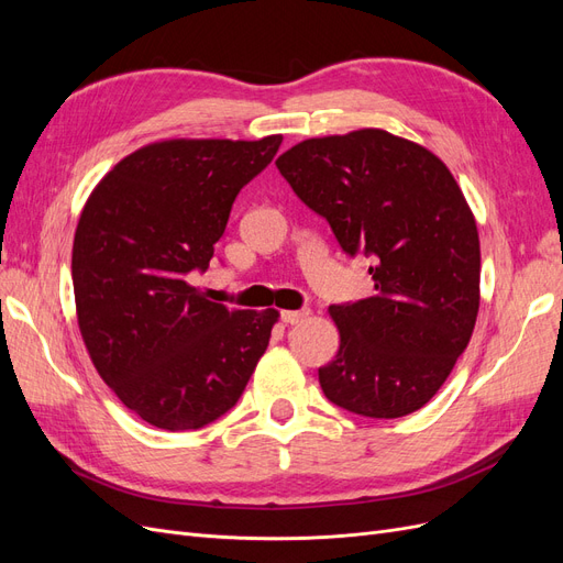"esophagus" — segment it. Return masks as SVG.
Returning <instances> with one entry per match:
<instances>
[{
    "label": "esophagus",
    "mask_w": 563,
    "mask_h": 563,
    "mask_svg": "<svg viewBox=\"0 0 563 563\" xmlns=\"http://www.w3.org/2000/svg\"><path fill=\"white\" fill-rule=\"evenodd\" d=\"M308 314H310L308 310H284L282 312V321L284 323H291V327H294V323H300Z\"/></svg>",
    "instance_id": "1"
}]
</instances>
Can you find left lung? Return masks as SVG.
<instances>
[{
    "mask_svg": "<svg viewBox=\"0 0 563 563\" xmlns=\"http://www.w3.org/2000/svg\"><path fill=\"white\" fill-rule=\"evenodd\" d=\"M277 168L340 249L373 261V296L329 308L340 347L319 368L323 395L364 418L418 411L479 312V232L455 178L430 150L383 129L302 141Z\"/></svg>",
    "mask_w": 563,
    "mask_h": 563,
    "instance_id": "obj_1",
    "label": "left lung"
}]
</instances>
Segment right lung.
Here are the masks:
<instances>
[{
	"instance_id": "add662e5",
	"label": "right lung",
	"mask_w": 563,
	"mask_h": 563,
	"mask_svg": "<svg viewBox=\"0 0 563 563\" xmlns=\"http://www.w3.org/2000/svg\"><path fill=\"white\" fill-rule=\"evenodd\" d=\"M261 141H162L124 157L79 216L73 284L100 378L159 430H199L236 404L277 310H234L187 282L207 272L242 187L275 159Z\"/></svg>"
}]
</instances>
